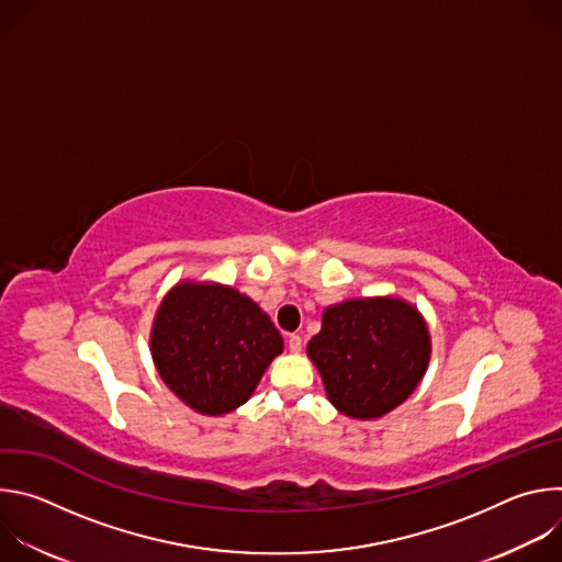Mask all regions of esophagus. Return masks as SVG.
<instances>
[{
	"instance_id": "obj_1",
	"label": "esophagus",
	"mask_w": 562,
	"mask_h": 562,
	"mask_svg": "<svg viewBox=\"0 0 562 562\" xmlns=\"http://www.w3.org/2000/svg\"><path fill=\"white\" fill-rule=\"evenodd\" d=\"M286 347H289L291 353H300V351H302V338L295 336V334H291V336L286 338Z\"/></svg>"
}]
</instances>
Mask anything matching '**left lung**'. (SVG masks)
I'll use <instances>...</instances> for the list:
<instances>
[{"label":"left lung","instance_id":"8db88e82","mask_svg":"<svg viewBox=\"0 0 562 562\" xmlns=\"http://www.w3.org/2000/svg\"><path fill=\"white\" fill-rule=\"evenodd\" d=\"M306 353L331 405L349 418L389 414L416 391L431 338L420 311L397 297H358L329 306Z\"/></svg>","mask_w":562,"mask_h":562}]
</instances>
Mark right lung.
<instances>
[{"mask_svg":"<svg viewBox=\"0 0 562 562\" xmlns=\"http://www.w3.org/2000/svg\"><path fill=\"white\" fill-rule=\"evenodd\" d=\"M282 347L271 317L251 297L211 282L173 286L150 331L159 378L204 416L245 405Z\"/></svg>","mask_w":562,"mask_h":562,"instance_id":"right-lung-1","label":"right lung"}]
</instances>
